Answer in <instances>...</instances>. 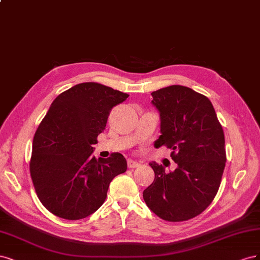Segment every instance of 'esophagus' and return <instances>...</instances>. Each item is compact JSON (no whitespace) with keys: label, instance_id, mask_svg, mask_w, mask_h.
Listing matches in <instances>:
<instances>
[{"label":"esophagus","instance_id":"34e87169","mask_svg":"<svg viewBox=\"0 0 260 260\" xmlns=\"http://www.w3.org/2000/svg\"><path fill=\"white\" fill-rule=\"evenodd\" d=\"M127 166L129 167V169H135V167L140 166V163L135 161V160H128L127 161Z\"/></svg>","mask_w":260,"mask_h":260}]
</instances>
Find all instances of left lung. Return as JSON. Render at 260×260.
Segmentation results:
<instances>
[{"label":"left lung","mask_w":260,"mask_h":260,"mask_svg":"<svg viewBox=\"0 0 260 260\" xmlns=\"http://www.w3.org/2000/svg\"><path fill=\"white\" fill-rule=\"evenodd\" d=\"M151 95L161 121L154 147L173 150L177 167L166 172L149 163L155 176L142 196L160 218L188 220L202 213L219 189L225 165L223 131L209 99L193 89L172 85Z\"/></svg>","instance_id":"obj_1"}]
</instances>
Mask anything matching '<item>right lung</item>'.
Wrapping results in <instances>:
<instances>
[{"instance_id":"obj_1","label":"right lung","mask_w":260,"mask_h":260,"mask_svg":"<svg viewBox=\"0 0 260 260\" xmlns=\"http://www.w3.org/2000/svg\"><path fill=\"white\" fill-rule=\"evenodd\" d=\"M128 97L98 83H81L52 103L32 142L30 174L37 194L52 214L79 220L95 213L112 179L127 170L121 153L93 155L111 109Z\"/></svg>"}]
</instances>
